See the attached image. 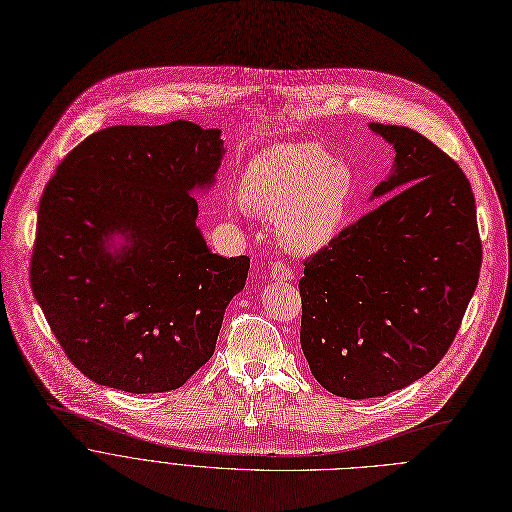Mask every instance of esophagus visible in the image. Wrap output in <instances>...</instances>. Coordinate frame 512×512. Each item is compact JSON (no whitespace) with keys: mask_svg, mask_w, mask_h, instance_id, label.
I'll return each instance as SVG.
<instances>
[{"mask_svg":"<svg viewBox=\"0 0 512 512\" xmlns=\"http://www.w3.org/2000/svg\"><path fill=\"white\" fill-rule=\"evenodd\" d=\"M270 278L272 280H294V270L290 266H286L284 262H272Z\"/></svg>","mask_w":512,"mask_h":512,"instance_id":"1","label":"esophagus"}]
</instances>
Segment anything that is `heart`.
<instances>
[{"mask_svg": "<svg viewBox=\"0 0 512 512\" xmlns=\"http://www.w3.org/2000/svg\"><path fill=\"white\" fill-rule=\"evenodd\" d=\"M357 191L353 169L315 143H274L256 153L240 177V203L274 218L280 246L311 254L343 228Z\"/></svg>", "mask_w": 512, "mask_h": 512, "instance_id": "b5f03b06", "label": "heart"}]
</instances>
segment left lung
<instances>
[{"mask_svg":"<svg viewBox=\"0 0 512 512\" xmlns=\"http://www.w3.org/2000/svg\"><path fill=\"white\" fill-rule=\"evenodd\" d=\"M393 145L379 208L304 262L300 347L315 379L347 399L430 373L476 290L482 244L462 169L414 129L369 123Z\"/></svg>","mask_w":512,"mask_h":512,"instance_id":"obj_1","label":"left lung"}]
</instances>
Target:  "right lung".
Here are the masks:
<instances>
[{
  "instance_id": "right-lung-1",
  "label": "right lung",
  "mask_w": 512,
  "mask_h": 512,
  "mask_svg": "<svg viewBox=\"0 0 512 512\" xmlns=\"http://www.w3.org/2000/svg\"><path fill=\"white\" fill-rule=\"evenodd\" d=\"M220 135L189 121L102 129L44 189L32 290L72 365L98 385L171 391L216 351L250 268L248 256L214 254L195 226L191 193L214 187Z\"/></svg>"
}]
</instances>
